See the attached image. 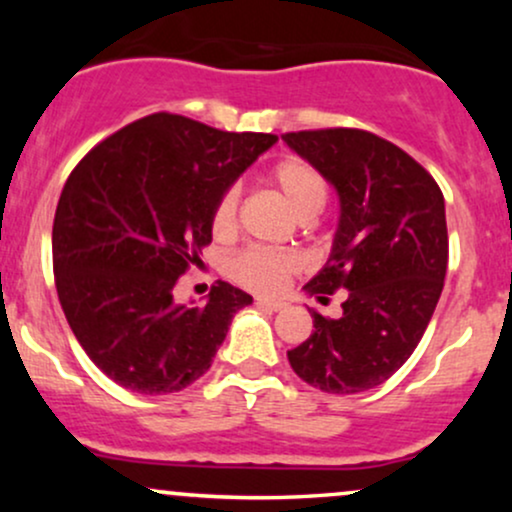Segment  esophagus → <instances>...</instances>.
I'll return each mask as SVG.
<instances>
[{"instance_id": "obj_1", "label": "esophagus", "mask_w": 512, "mask_h": 512, "mask_svg": "<svg viewBox=\"0 0 512 512\" xmlns=\"http://www.w3.org/2000/svg\"><path fill=\"white\" fill-rule=\"evenodd\" d=\"M257 305L264 310H281L284 308V301H276V298H257Z\"/></svg>"}]
</instances>
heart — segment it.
<instances>
[{
	"mask_svg": "<svg viewBox=\"0 0 512 512\" xmlns=\"http://www.w3.org/2000/svg\"><path fill=\"white\" fill-rule=\"evenodd\" d=\"M269 182L281 197L289 202L301 219H310L327 202V182L320 170L310 166L303 158H284L272 168ZM238 228V190L231 187L219 197L214 211H211V231L219 238H231ZM298 257L284 250H260L250 248L238 252L228 262V274L238 284L248 286L252 291L272 293L286 284V279L298 269Z\"/></svg>",
	"mask_w": 512,
	"mask_h": 512,
	"instance_id": "obj_1",
	"label": "heart"
}]
</instances>
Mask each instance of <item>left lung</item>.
Returning a JSON list of instances; mask_svg holds the SVG:
<instances>
[{
	"label": "left lung",
	"instance_id": "left-lung-1",
	"mask_svg": "<svg viewBox=\"0 0 512 512\" xmlns=\"http://www.w3.org/2000/svg\"><path fill=\"white\" fill-rule=\"evenodd\" d=\"M281 139L339 195L330 260L305 291L317 298L349 291L339 320L310 310L315 330L289 351V363L322 392L373 390L414 354L443 291V192L407 151L366 129H308Z\"/></svg>",
	"mask_w": 512,
	"mask_h": 512
}]
</instances>
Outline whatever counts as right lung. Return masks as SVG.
<instances>
[{"label":"right lung","mask_w":512,"mask_h":512,"mask_svg":"<svg viewBox=\"0 0 512 512\" xmlns=\"http://www.w3.org/2000/svg\"><path fill=\"white\" fill-rule=\"evenodd\" d=\"M274 134L221 132L146 115L72 170L52 223L64 317L98 368L139 395H168L207 373L250 293L216 281L204 305L173 289L211 243V211Z\"/></svg>","instance_id":"add662e5"}]
</instances>
